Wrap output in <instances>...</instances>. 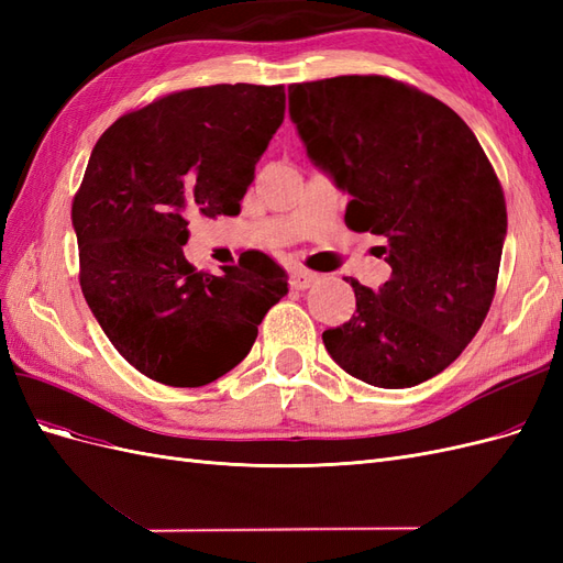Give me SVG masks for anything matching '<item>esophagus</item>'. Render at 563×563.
Returning a JSON list of instances; mask_svg holds the SVG:
<instances>
[{"label":"esophagus","mask_w":563,"mask_h":563,"mask_svg":"<svg viewBox=\"0 0 563 563\" xmlns=\"http://www.w3.org/2000/svg\"><path fill=\"white\" fill-rule=\"evenodd\" d=\"M319 275L317 272H310V269H296L294 277H291V286L298 288V291H305V288H310L312 284H317Z\"/></svg>","instance_id":"obj_1"}]
</instances>
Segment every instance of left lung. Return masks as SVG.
Returning <instances> with one entry per match:
<instances>
[{
  "instance_id": "left-lung-1",
  "label": "left lung",
  "mask_w": 563,
  "mask_h": 563,
  "mask_svg": "<svg viewBox=\"0 0 563 563\" xmlns=\"http://www.w3.org/2000/svg\"><path fill=\"white\" fill-rule=\"evenodd\" d=\"M310 159L350 195L345 225L383 234L391 277L352 284L356 312L323 331L333 362L385 389L453 364L496 296L507 209L472 129L404 81L345 75L288 87Z\"/></svg>"
}]
</instances>
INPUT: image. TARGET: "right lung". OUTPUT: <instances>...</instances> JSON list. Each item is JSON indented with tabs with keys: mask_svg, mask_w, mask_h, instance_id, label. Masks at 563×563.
<instances>
[{
	"mask_svg": "<svg viewBox=\"0 0 563 563\" xmlns=\"http://www.w3.org/2000/svg\"><path fill=\"white\" fill-rule=\"evenodd\" d=\"M284 87L216 84L168 93L100 135L73 201L79 284L114 350L143 376L201 387L240 364L286 291V272L246 251L220 275L183 246L195 216H236Z\"/></svg>",
	"mask_w": 563,
	"mask_h": 563,
	"instance_id": "right-lung-1",
	"label": "right lung"
}]
</instances>
